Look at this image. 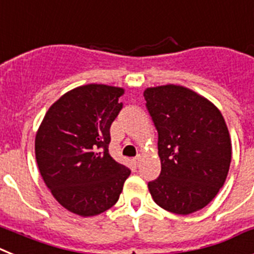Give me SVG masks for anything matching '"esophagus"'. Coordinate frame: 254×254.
<instances>
[{"mask_svg":"<svg viewBox=\"0 0 254 254\" xmlns=\"http://www.w3.org/2000/svg\"><path fill=\"white\" fill-rule=\"evenodd\" d=\"M140 161H142V154H136L135 157L133 158V164L135 165V166H138V165L140 164Z\"/></svg>","mask_w":254,"mask_h":254,"instance_id":"esophagus-1","label":"esophagus"}]
</instances>
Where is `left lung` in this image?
<instances>
[{"label": "left lung", "mask_w": 254, "mask_h": 254, "mask_svg": "<svg viewBox=\"0 0 254 254\" xmlns=\"http://www.w3.org/2000/svg\"><path fill=\"white\" fill-rule=\"evenodd\" d=\"M158 133L161 174L148 183L153 200L176 215L203 208L222 188L231 161L229 130L216 106L188 88L144 90Z\"/></svg>", "instance_id": "8db88e82"}]
</instances>
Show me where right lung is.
Segmentation results:
<instances>
[{
    "label": "right lung",
    "mask_w": 254,
    "mask_h": 254,
    "mask_svg": "<svg viewBox=\"0 0 254 254\" xmlns=\"http://www.w3.org/2000/svg\"><path fill=\"white\" fill-rule=\"evenodd\" d=\"M124 89L103 84L75 88L51 106L35 136L39 173L70 212L94 216L118 202L129 167L109 153L110 127L123 109Z\"/></svg>",
    "instance_id": "1"
}]
</instances>
